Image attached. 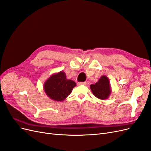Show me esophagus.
Instances as JSON below:
<instances>
[{
    "label": "esophagus",
    "mask_w": 151,
    "mask_h": 151,
    "mask_svg": "<svg viewBox=\"0 0 151 151\" xmlns=\"http://www.w3.org/2000/svg\"><path fill=\"white\" fill-rule=\"evenodd\" d=\"M87 84V83H86V82H83V83H78V85H86Z\"/></svg>",
    "instance_id": "34e87169"
}]
</instances>
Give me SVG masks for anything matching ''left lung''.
I'll use <instances>...</instances> for the list:
<instances>
[{
	"label": "left lung",
	"instance_id": "left-lung-1",
	"mask_svg": "<svg viewBox=\"0 0 151 151\" xmlns=\"http://www.w3.org/2000/svg\"><path fill=\"white\" fill-rule=\"evenodd\" d=\"M90 88L95 97L99 99H107L111 93L110 83L106 76H102L96 83L90 85Z\"/></svg>",
	"mask_w": 151,
	"mask_h": 151
}]
</instances>
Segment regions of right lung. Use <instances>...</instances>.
Here are the masks:
<instances>
[{"mask_svg": "<svg viewBox=\"0 0 151 151\" xmlns=\"http://www.w3.org/2000/svg\"><path fill=\"white\" fill-rule=\"evenodd\" d=\"M76 86L74 81L67 79L65 73L60 71L52 74L46 80L43 89L50 99L55 101H62L71 93Z\"/></svg>", "mask_w": 151, "mask_h": 151, "instance_id": "right-lung-1", "label": "right lung"}]
</instances>
